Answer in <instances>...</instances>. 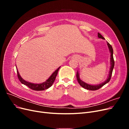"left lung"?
Masks as SVG:
<instances>
[{"label":"left lung","mask_w":129,"mask_h":129,"mask_svg":"<svg viewBox=\"0 0 129 129\" xmlns=\"http://www.w3.org/2000/svg\"><path fill=\"white\" fill-rule=\"evenodd\" d=\"M98 38L100 39H102L105 40V38L101 35L100 33H98ZM107 44L108 45V47L109 48V52L110 53V71H109V74H108V76L107 80L105 81H104L103 82L100 83L99 84H89L88 83H85V82L83 81L80 79V72L78 71H77V74H76V77H77V80L78 81V82L80 84V85L82 87L84 88V89H86L87 90H96L99 89L101 88L102 87H103L104 85L105 84H107L108 83L109 81H110L111 79V77L112 75V71L113 69L114 68V65H115V62L114 60V57H113V49L112 46L109 44V43L107 42Z\"/></svg>","instance_id":"1"}]
</instances>
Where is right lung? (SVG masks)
<instances>
[{"mask_svg": "<svg viewBox=\"0 0 129 129\" xmlns=\"http://www.w3.org/2000/svg\"><path fill=\"white\" fill-rule=\"evenodd\" d=\"M17 68V66H16ZM60 67H58L56 70L54 71L48 79L46 81L44 82L41 83H33L31 82H29L28 81H26L25 80H24L20 75V74H19L18 69H17V75L18 79L21 82V83L23 84L26 85V86L28 87L30 89L34 90H37V91H41V90H44L45 89H47L53 85L54 81L55 80V78L56 77V75L57 74L58 70H59Z\"/></svg>", "mask_w": 129, "mask_h": 129, "instance_id": "obj_1", "label": "right lung"}]
</instances>
